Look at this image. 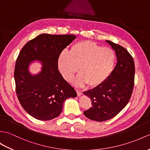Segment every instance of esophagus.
<instances>
[{
    "mask_svg": "<svg viewBox=\"0 0 150 150\" xmlns=\"http://www.w3.org/2000/svg\"><path fill=\"white\" fill-rule=\"evenodd\" d=\"M76 94H77V95L79 96H81V95H82V93L80 91V90H78V89H76Z\"/></svg>",
    "mask_w": 150,
    "mask_h": 150,
    "instance_id": "34e87169",
    "label": "esophagus"
}]
</instances>
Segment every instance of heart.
<instances>
[{
	"label": "heart",
	"instance_id": "obj_1",
	"mask_svg": "<svg viewBox=\"0 0 150 150\" xmlns=\"http://www.w3.org/2000/svg\"><path fill=\"white\" fill-rule=\"evenodd\" d=\"M116 54L109 48L102 47L91 41H81L71 47L69 53L62 52L57 60L58 68L67 81L74 80L76 86L87 84L89 88L102 85L112 74Z\"/></svg>",
	"mask_w": 150,
	"mask_h": 150
}]
</instances>
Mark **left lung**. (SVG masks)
Here are the masks:
<instances>
[{
  "instance_id": "left-lung-1",
  "label": "left lung",
  "mask_w": 150,
  "mask_h": 150,
  "mask_svg": "<svg viewBox=\"0 0 150 150\" xmlns=\"http://www.w3.org/2000/svg\"><path fill=\"white\" fill-rule=\"evenodd\" d=\"M105 41L115 51L117 64L105 82L83 92L92 102V107L83 114L96 121L109 120L120 112L129 102L134 86L135 66L132 55L121 45Z\"/></svg>"
}]
</instances>
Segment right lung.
Wrapping results in <instances>:
<instances>
[{"label":"right lung","instance_id":"right-lung-1","mask_svg":"<svg viewBox=\"0 0 150 150\" xmlns=\"http://www.w3.org/2000/svg\"><path fill=\"white\" fill-rule=\"evenodd\" d=\"M76 38L75 35L41 34L27 43L16 59L14 77L16 92L21 105L38 120L48 121L61 114L63 103L77 95L58 70L61 52ZM41 62V71L33 75L29 66Z\"/></svg>","mask_w":150,"mask_h":150}]
</instances>
